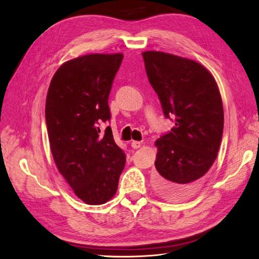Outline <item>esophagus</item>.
I'll return each instance as SVG.
<instances>
[{
    "mask_svg": "<svg viewBox=\"0 0 259 259\" xmlns=\"http://www.w3.org/2000/svg\"><path fill=\"white\" fill-rule=\"evenodd\" d=\"M131 146H132L133 149H138L140 146H142V143H140V142H136V140H134V142H132Z\"/></svg>",
    "mask_w": 259,
    "mask_h": 259,
    "instance_id": "34e87169",
    "label": "esophagus"
}]
</instances>
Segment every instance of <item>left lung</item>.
Listing matches in <instances>:
<instances>
[{"label":"left lung","instance_id":"1","mask_svg":"<svg viewBox=\"0 0 259 259\" xmlns=\"http://www.w3.org/2000/svg\"><path fill=\"white\" fill-rule=\"evenodd\" d=\"M148 80L175 126L155 140L154 189L170 200L197 192L213 165L224 130V108L214 76L199 62L156 51L143 53Z\"/></svg>","mask_w":259,"mask_h":259}]
</instances>
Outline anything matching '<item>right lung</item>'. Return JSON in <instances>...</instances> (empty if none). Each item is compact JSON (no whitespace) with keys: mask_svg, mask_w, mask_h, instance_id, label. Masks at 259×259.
Instances as JSON below:
<instances>
[{"mask_svg":"<svg viewBox=\"0 0 259 259\" xmlns=\"http://www.w3.org/2000/svg\"><path fill=\"white\" fill-rule=\"evenodd\" d=\"M123 54H90L66 61L51 81L45 105L51 150L59 173L79 199L100 205L116 192L125 153L114 143L109 94Z\"/></svg>","mask_w":259,"mask_h":259,"instance_id":"obj_1","label":"right lung"}]
</instances>
